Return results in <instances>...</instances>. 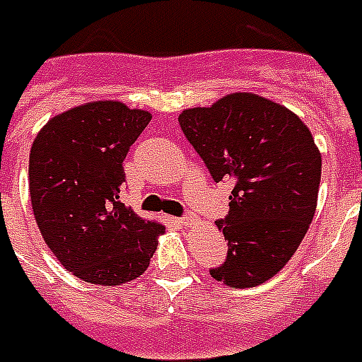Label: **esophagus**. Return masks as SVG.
<instances>
[{"mask_svg":"<svg viewBox=\"0 0 362 362\" xmlns=\"http://www.w3.org/2000/svg\"><path fill=\"white\" fill-rule=\"evenodd\" d=\"M178 223H180V225H184V227H191V225H197V223H199V219H197V217L187 216V217H182Z\"/></svg>","mask_w":362,"mask_h":362,"instance_id":"34e87169","label":"esophagus"}]
</instances>
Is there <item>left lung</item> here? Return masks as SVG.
<instances>
[{"label":"left lung","mask_w":362,"mask_h":362,"mask_svg":"<svg viewBox=\"0 0 362 362\" xmlns=\"http://www.w3.org/2000/svg\"><path fill=\"white\" fill-rule=\"evenodd\" d=\"M178 122L211 178L234 184L230 211L216 221L228 242L227 260L210 275L230 288L266 283L313 223L322 176L313 134L288 107L252 93L184 110Z\"/></svg>","instance_id":"1"}]
</instances>
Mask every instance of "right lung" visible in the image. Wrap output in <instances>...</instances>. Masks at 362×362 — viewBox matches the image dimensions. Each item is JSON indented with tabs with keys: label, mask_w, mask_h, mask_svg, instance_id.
I'll return each mask as SVG.
<instances>
[{
	"label": "right lung",
	"mask_w": 362,
	"mask_h": 362,
	"mask_svg": "<svg viewBox=\"0 0 362 362\" xmlns=\"http://www.w3.org/2000/svg\"><path fill=\"white\" fill-rule=\"evenodd\" d=\"M152 115L98 100L59 113L29 152L35 221L57 260L85 283L119 286L145 273L165 225L119 201L122 161Z\"/></svg>",
	"instance_id": "obj_1"
}]
</instances>
